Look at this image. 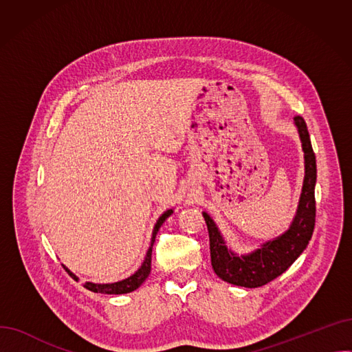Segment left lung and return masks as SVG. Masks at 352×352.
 Segmentation results:
<instances>
[{
	"label": "left lung",
	"mask_w": 352,
	"mask_h": 352,
	"mask_svg": "<svg viewBox=\"0 0 352 352\" xmlns=\"http://www.w3.org/2000/svg\"><path fill=\"white\" fill-rule=\"evenodd\" d=\"M295 125L302 142L305 158V177L300 206L289 230L281 236L268 241L263 248L250 255L236 256L231 252L224 239L218 232L214 221L208 214L204 215L210 235L211 265L221 280L230 284L247 288H256L268 284L285 272L292 263L307 248L316 227V182H317V162L314 154L308 128L302 117H294Z\"/></svg>",
	"instance_id": "8db88e82"
}]
</instances>
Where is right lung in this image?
Segmentation results:
<instances>
[{
  "mask_svg": "<svg viewBox=\"0 0 352 352\" xmlns=\"http://www.w3.org/2000/svg\"><path fill=\"white\" fill-rule=\"evenodd\" d=\"M173 214V210H168L165 211L157 221V224L154 227V232H153V238H151V247L148 248V252H146V256L145 260L141 265V268L133 274L131 276H128V278L122 280V281H118V283H114V284H92V283H85V288L92 291V292H101V294H126V292H131L134 289H137L146 278L148 275H150V271H151V254H153V245H154V241H155V236H157V232L160 230V227L162 226L164 221L168 218L170 215ZM65 268V267H64ZM65 271L72 276V278L77 280V276L74 275L68 268H65Z\"/></svg>",
  "mask_w": 352,
  "mask_h": 352,
  "instance_id": "1",
  "label": "right lung"
}]
</instances>
